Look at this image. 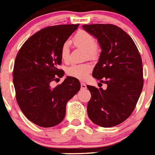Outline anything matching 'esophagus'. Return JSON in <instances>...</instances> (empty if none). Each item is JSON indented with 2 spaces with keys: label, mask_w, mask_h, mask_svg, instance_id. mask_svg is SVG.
Instances as JSON below:
<instances>
[{
  "label": "esophagus",
  "mask_w": 155,
  "mask_h": 155,
  "mask_svg": "<svg viewBox=\"0 0 155 155\" xmlns=\"http://www.w3.org/2000/svg\"><path fill=\"white\" fill-rule=\"evenodd\" d=\"M86 85H85L84 82H81V88L82 89V90H85V89H86Z\"/></svg>",
  "instance_id": "34e87169"
}]
</instances>
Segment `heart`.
I'll return each instance as SVG.
<instances>
[{"mask_svg":"<svg viewBox=\"0 0 155 155\" xmlns=\"http://www.w3.org/2000/svg\"><path fill=\"white\" fill-rule=\"evenodd\" d=\"M73 45L76 47L82 48L85 50V55L89 58H96L99 54V48L95 43V39L93 36L85 31H79L72 40ZM69 43H64L61 49V56L64 61L69 59ZM93 66L90 63L76 64L69 67L67 73L69 76L76 79L84 80L86 79L91 72Z\"/></svg>","mask_w":155,"mask_h":155,"instance_id":"obj_1","label":"heart"}]
</instances>
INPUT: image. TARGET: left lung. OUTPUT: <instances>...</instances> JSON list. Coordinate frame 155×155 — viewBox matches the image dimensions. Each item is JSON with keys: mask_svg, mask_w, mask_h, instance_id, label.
Returning a JSON list of instances; mask_svg holds the SVG:
<instances>
[{"mask_svg": "<svg viewBox=\"0 0 155 155\" xmlns=\"http://www.w3.org/2000/svg\"><path fill=\"white\" fill-rule=\"evenodd\" d=\"M82 28L97 39L101 48L92 76L107 85L106 89L87 85L91 94L87 115L103 127L116 126L131 115L143 90L141 56L132 38L118 26L84 25Z\"/></svg>", "mask_w": 155, "mask_h": 155, "instance_id": "1", "label": "left lung"}]
</instances>
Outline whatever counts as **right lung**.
I'll use <instances>...</instances> for the list:
<instances>
[{
  "mask_svg": "<svg viewBox=\"0 0 155 155\" xmlns=\"http://www.w3.org/2000/svg\"><path fill=\"white\" fill-rule=\"evenodd\" d=\"M79 25H61L40 30L28 39L15 58L13 85L18 105L26 118L42 127L60 124L66 115V105L79 91L76 78L67 76L52 88V81L64 72L61 49Z\"/></svg>",
  "mask_w": 155,
  "mask_h": 155,
  "instance_id": "obj_1",
  "label": "right lung"
}]
</instances>
